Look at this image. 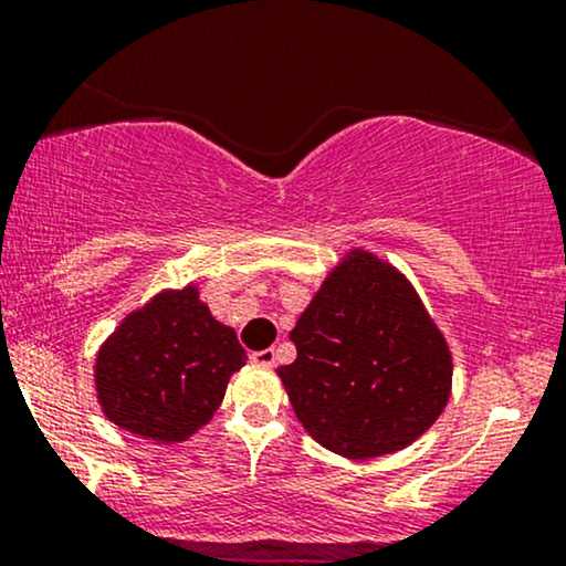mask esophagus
Listing matches in <instances>:
<instances>
[{
	"label": "esophagus",
	"mask_w": 566,
	"mask_h": 566,
	"mask_svg": "<svg viewBox=\"0 0 566 566\" xmlns=\"http://www.w3.org/2000/svg\"><path fill=\"white\" fill-rule=\"evenodd\" d=\"M250 361L258 367H274L276 365V350L274 348H265V350H252Z\"/></svg>",
	"instance_id": "34e87169"
}]
</instances>
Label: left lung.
I'll use <instances>...</instances> for the list:
<instances>
[{"label": "left lung", "mask_w": 566, "mask_h": 566, "mask_svg": "<svg viewBox=\"0 0 566 566\" xmlns=\"http://www.w3.org/2000/svg\"><path fill=\"white\" fill-rule=\"evenodd\" d=\"M276 369L305 431L343 458L405 450L437 423L452 354L412 284L365 250L346 252L290 333Z\"/></svg>", "instance_id": "left-lung-1"}]
</instances>
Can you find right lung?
I'll return each instance as SVG.
<instances>
[{"instance_id": "right-lung-1", "label": "right lung", "mask_w": 566, "mask_h": 566, "mask_svg": "<svg viewBox=\"0 0 566 566\" xmlns=\"http://www.w3.org/2000/svg\"><path fill=\"white\" fill-rule=\"evenodd\" d=\"M244 361L237 333L199 301L197 284L165 290L127 314L97 350V405L114 426L175 444L210 423Z\"/></svg>"}]
</instances>
